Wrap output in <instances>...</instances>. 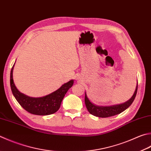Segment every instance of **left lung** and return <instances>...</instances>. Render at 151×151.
Here are the masks:
<instances>
[{
  "instance_id": "left-lung-1",
  "label": "left lung",
  "mask_w": 151,
  "mask_h": 151,
  "mask_svg": "<svg viewBox=\"0 0 151 151\" xmlns=\"http://www.w3.org/2000/svg\"><path fill=\"white\" fill-rule=\"evenodd\" d=\"M137 86L138 83L137 84V87L135 91V93L129 101L124 102L123 104H118V105H113L111 106H99L93 104L91 102L89 99L87 98L86 93L85 95V103L87 109L89 111V112L91 114L97 116L99 118H108L110 116H113L117 115L118 114L124 112L125 110H126L131 104L133 103V101L137 95Z\"/></svg>"
}]
</instances>
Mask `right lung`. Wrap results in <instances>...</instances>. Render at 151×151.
Here are the masks:
<instances>
[{"instance_id": "add662e5", "label": "right lung", "mask_w": 151, "mask_h": 151, "mask_svg": "<svg viewBox=\"0 0 151 151\" xmlns=\"http://www.w3.org/2000/svg\"><path fill=\"white\" fill-rule=\"evenodd\" d=\"M13 68L14 66L10 72V87L13 95L25 110L35 115L46 116L57 112L60 107L62 99L73 84V80H70L62 85L56 91L47 96L39 98L30 97L19 92L14 85L12 76Z\"/></svg>"}]
</instances>
